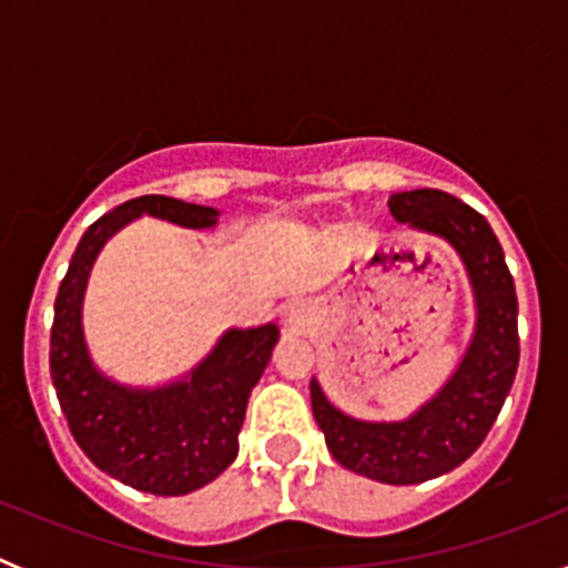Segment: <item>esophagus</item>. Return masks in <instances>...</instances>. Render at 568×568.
<instances>
[{
	"mask_svg": "<svg viewBox=\"0 0 568 568\" xmlns=\"http://www.w3.org/2000/svg\"><path fill=\"white\" fill-rule=\"evenodd\" d=\"M310 318H313V313H310L307 304H293V307L287 310V324L293 329H304L310 324Z\"/></svg>",
	"mask_w": 568,
	"mask_h": 568,
	"instance_id": "esophagus-1",
	"label": "esophagus"
}]
</instances>
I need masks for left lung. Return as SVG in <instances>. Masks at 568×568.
Instances as JSON below:
<instances>
[{
  "label": "left lung",
  "mask_w": 568,
  "mask_h": 568,
  "mask_svg": "<svg viewBox=\"0 0 568 568\" xmlns=\"http://www.w3.org/2000/svg\"><path fill=\"white\" fill-rule=\"evenodd\" d=\"M389 213L420 233L446 239L475 293V333L453 378L406 420H358L341 413L310 381L313 415L344 469L378 484H424L464 464L489 435L518 373V295L498 239L478 210L444 190H409Z\"/></svg>",
  "instance_id": "left-lung-1"
}]
</instances>
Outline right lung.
Wrapping results in <instances>:
<instances>
[{"label": "right lung", "instance_id": "1", "mask_svg": "<svg viewBox=\"0 0 568 568\" xmlns=\"http://www.w3.org/2000/svg\"><path fill=\"white\" fill-rule=\"evenodd\" d=\"M139 215L207 230L219 210L170 195H139L84 230L53 307L50 378L70 433L102 471L139 491L175 498L215 480L239 455L247 398L267 366L278 327L227 329L193 373L173 384L124 386L99 373L82 333V298L99 250Z\"/></svg>", "mask_w": 568, "mask_h": 568}]
</instances>
